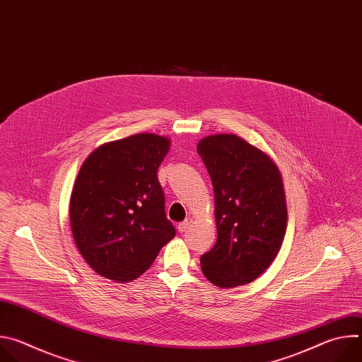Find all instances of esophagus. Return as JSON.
I'll return each instance as SVG.
<instances>
[{
    "label": "esophagus",
    "instance_id": "esophagus-1",
    "mask_svg": "<svg viewBox=\"0 0 362 362\" xmlns=\"http://www.w3.org/2000/svg\"><path fill=\"white\" fill-rule=\"evenodd\" d=\"M190 225H192V218H187L186 221H183V222H180V223L177 225V230H179L180 233H183V232H186V230L189 229Z\"/></svg>",
    "mask_w": 362,
    "mask_h": 362
}]
</instances>
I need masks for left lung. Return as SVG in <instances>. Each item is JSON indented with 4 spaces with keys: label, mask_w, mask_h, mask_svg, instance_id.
Wrapping results in <instances>:
<instances>
[{
    "label": "left lung",
    "mask_w": 362,
    "mask_h": 362,
    "mask_svg": "<svg viewBox=\"0 0 362 362\" xmlns=\"http://www.w3.org/2000/svg\"><path fill=\"white\" fill-rule=\"evenodd\" d=\"M215 192L218 239L200 256L203 275L228 289L267 271L286 230L281 172L267 153L236 134H214L197 143Z\"/></svg>",
    "instance_id": "8db88e82"
}]
</instances>
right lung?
Listing matches in <instances>:
<instances>
[{
	"instance_id": "1",
	"label": "right lung",
	"mask_w": 362,
	"mask_h": 362,
	"mask_svg": "<svg viewBox=\"0 0 362 362\" xmlns=\"http://www.w3.org/2000/svg\"><path fill=\"white\" fill-rule=\"evenodd\" d=\"M169 148L168 137L139 133L105 143L84 160L71 192L70 223L77 249L98 275L130 282L175 238L158 179Z\"/></svg>"
}]
</instances>
